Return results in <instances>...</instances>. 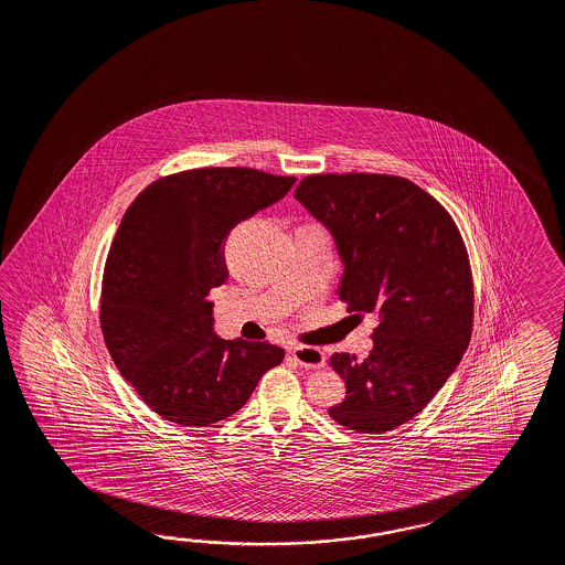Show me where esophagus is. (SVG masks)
I'll return each instance as SVG.
<instances>
[{
    "label": "esophagus",
    "mask_w": 565,
    "mask_h": 565,
    "mask_svg": "<svg viewBox=\"0 0 565 565\" xmlns=\"http://www.w3.org/2000/svg\"><path fill=\"white\" fill-rule=\"evenodd\" d=\"M290 355L296 364L308 370H319L324 366V353L319 348H294Z\"/></svg>",
    "instance_id": "1"
}]
</instances>
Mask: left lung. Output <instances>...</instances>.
<instances>
[{
    "label": "left lung",
    "mask_w": 565,
    "mask_h": 565,
    "mask_svg": "<svg viewBox=\"0 0 565 565\" xmlns=\"http://www.w3.org/2000/svg\"><path fill=\"white\" fill-rule=\"evenodd\" d=\"M294 195L335 238L341 302L381 317L367 358H329L348 388L329 415L360 434L391 431L426 407L471 341L465 241L440 201L395 174H308Z\"/></svg>",
    "instance_id": "1"
}]
</instances>
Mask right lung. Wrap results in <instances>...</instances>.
<instances>
[{
    "label": "right lung",
    "mask_w": 565,
    "mask_h": 565,
    "mask_svg": "<svg viewBox=\"0 0 565 565\" xmlns=\"http://www.w3.org/2000/svg\"><path fill=\"white\" fill-rule=\"evenodd\" d=\"M294 183L255 168H193L148 184L122 215L103 275L100 329L122 379L168 422L226 419L281 364L284 350L267 341L215 337L207 296L228 279L230 230Z\"/></svg>",
    "instance_id": "right-lung-1"
}]
</instances>
